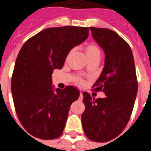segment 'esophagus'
<instances>
[{
	"mask_svg": "<svg viewBox=\"0 0 151 151\" xmlns=\"http://www.w3.org/2000/svg\"><path fill=\"white\" fill-rule=\"evenodd\" d=\"M79 99H80L81 101L83 99V93L81 92H80V96H79Z\"/></svg>",
	"mask_w": 151,
	"mask_h": 151,
	"instance_id": "esophagus-1",
	"label": "esophagus"
}]
</instances>
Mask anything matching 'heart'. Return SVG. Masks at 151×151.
<instances>
[{
	"instance_id": "obj_1",
	"label": "heart",
	"mask_w": 151,
	"mask_h": 151,
	"mask_svg": "<svg viewBox=\"0 0 151 151\" xmlns=\"http://www.w3.org/2000/svg\"><path fill=\"white\" fill-rule=\"evenodd\" d=\"M86 54H87V56L94 55H100V50L96 45L91 44V45H88L86 48Z\"/></svg>"
}]
</instances>
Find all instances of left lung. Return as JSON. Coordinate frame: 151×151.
I'll return each instance as SVG.
<instances>
[{
  "label": "left lung",
  "mask_w": 151,
  "mask_h": 151,
  "mask_svg": "<svg viewBox=\"0 0 151 151\" xmlns=\"http://www.w3.org/2000/svg\"><path fill=\"white\" fill-rule=\"evenodd\" d=\"M105 53V63L93 85L105 98L95 99L83 92L85 110L81 115L84 132L95 142H107L122 133L128 124L136 100L138 82L130 46L116 32L106 28L89 27Z\"/></svg>",
  "instance_id": "left-lung-1"
}]
</instances>
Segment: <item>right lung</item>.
<instances>
[{
  "label": "right lung",
  "instance_id": "1",
  "mask_svg": "<svg viewBox=\"0 0 151 151\" xmlns=\"http://www.w3.org/2000/svg\"><path fill=\"white\" fill-rule=\"evenodd\" d=\"M87 27H52L27 40L20 49L12 78L15 111L24 129L34 137L61 136L70 106L80 92L73 86L55 89L52 74L63 68L70 51L88 37Z\"/></svg>",
  "mask_w": 151,
  "mask_h": 151
}]
</instances>
